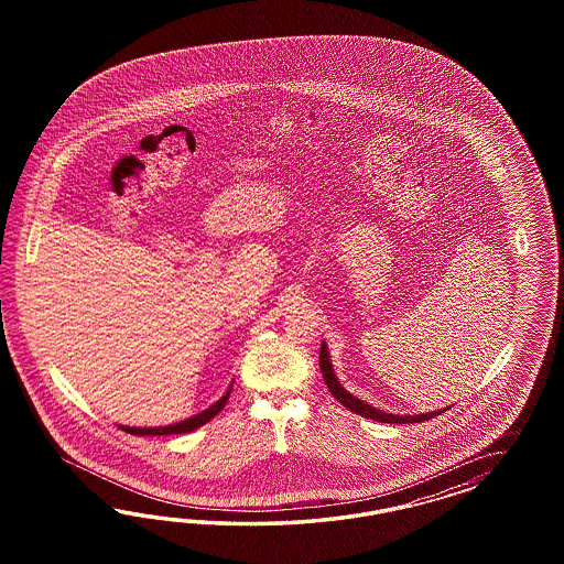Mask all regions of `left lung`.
I'll return each mask as SVG.
<instances>
[{
	"mask_svg": "<svg viewBox=\"0 0 564 564\" xmlns=\"http://www.w3.org/2000/svg\"><path fill=\"white\" fill-rule=\"evenodd\" d=\"M321 372H323V378H325L328 391L341 403L343 408L358 413L361 417H370V420H375V422H384V424H415V422L432 420V417H436V415H441L443 411L448 410V408H443V410L426 411V413H415V415H399V413H389V411L378 410L375 405L361 401L356 394L349 393V391L343 387L341 382H339V378L335 375V368H333V361H330L328 345H326L325 341H323V347H321Z\"/></svg>",
	"mask_w": 564,
	"mask_h": 564,
	"instance_id": "obj_1",
	"label": "left lung"
}]
</instances>
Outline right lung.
<instances>
[{
	"mask_svg": "<svg viewBox=\"0 0 564 564\" xmlns=\"http://www.w3.org/2000/svg\"><path fill=\"white\" fill-rule=\"evenodd\" d=\"M231 387H234V384H229V389L223 393L221 399H219V401H215L210 408H206L205 411H200V413H196V415H192V417H186V420H182V422L170 424V426L137 427L121 426V424H118V427L126 430L128 434H134V436H167V434H186V432H192V430H196V427L205 426L206 422H210V420H213V417H215V415L225 408V403H227V399H229V393H231Z\"/></svg>",
	"mask_w": 564,
	"mask_h": 564,
	"instance_id": "1",
	"label": "right lung"
}]
</instances>
